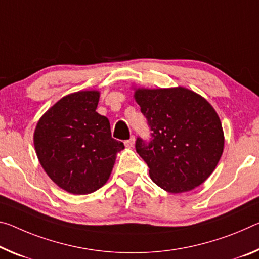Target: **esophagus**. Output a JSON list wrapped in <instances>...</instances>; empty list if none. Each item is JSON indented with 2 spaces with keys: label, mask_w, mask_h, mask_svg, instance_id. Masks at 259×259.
I'll list each match as a JSON object with an SVG mask.
<instances>
[{
  "label": "esophagus",
  "mask_w": 259,
  "mask_h": 259,
  "mask_svg": "<svg viewBox=\"0 0 259 259\" xmlns=\"http://www.w3.org/2000/svg\"><path fill=\"white\" fill-rule=\"evenodd\" d=\"M124 145L125 147H128V149H130V147H134L135 145V137L133 136L130 139H128V141L124 142Z\"/></svg>",
  "instance_id": "34e87169"
}]
</instances>
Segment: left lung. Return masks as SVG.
Listing matches in <instances>:
<instances>
[{
  "instance_id": "8db88e82",
  "label": "left lung",
  "mask_w": 259,
  "mask_h": 259,
  "mask_svg": "<svg viewBox=\"0 0 259 259\" xmlns=\"http://www.w3.org/2000/svg\"><path fill=\"white\" fill-rule=\"evenodd\" d=\"M134 97L152 131L149 143L136 141L152 181L171 194L206 181L225 144L223 125L210 102L182 86L136 89Z\"/></svg>"
}]
</instances>
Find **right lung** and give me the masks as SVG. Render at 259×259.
Returning <instances> with one entry per match:
<instances>
[{
  "label": "right lung",
  "mask_w": 259,
  "mask_h": 259,
  "mask_svg": "<svg viewBox=\"0 0 259 259\" xmlns=\"http://www.w3.org/2000/svg\"><path fill=\"white\" fill-rule=\"evenodd\" d=\"M100 93L79 91L60 99L34 130L40 165L54 183L88 195L108 181L122 142L112 138L108 118L96 112Z\"/></svg>",
  "instance_id": "1"
}]
</instances>
